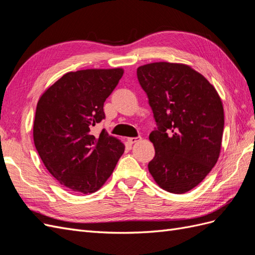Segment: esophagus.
<instances>
[{
  "label": "esophagus",
  "mask_w": 255,
  "mask_h": 255,
  "mask_svg": "<svg viewBox=\"0 0 255 255\" xmlns=\"http://www.w3.org/2000/svg\"><path fill=\"white\" fill-rule=\"evenodd\" d=\"M139 140H141V137H140V136H138V137H129V138H128V141L130 144H133V143H135V142H137V141H139Z\"/></svg>",
  "instance_id": "obj_1"
}]
</instances>
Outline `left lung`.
Here are the masks:
<instances>
[{"label": "left lung", "mask_w": 255, "mask_h": 255, "mask_svg": "<svg viewBox=\"0 0 255 255\" xmlns=\"http://www.w3.org/2000/svg\"><path fill=\"white\" fill-rule=\"evenodd\" d=\"M137 79L157 126L149 136L155 148L149 171L160 188L184 194L201 183L218 160L225 127L221 99L187 65L140 66Z\"/></svg>", "instance_id": "left-lung-1"}]
</instances>
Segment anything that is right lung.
Returning <instances> with one entry per match:
<instances>
[{"label":"right lung","mask_w":255,"mask_h":255,"mask_svg":"<svg viewBox=\"0 0 255 255\" xmlns=\"http://www.w3.org/2000/svg\"><path fill=\"white\" fill-rule=\"evenodd\" d=\"M123 70L87 69L69 72L45 90L37 104L34 143L48 171L69 190L92 194L113 173L125 144L102 129L103 106Z\"/></svg>","instance_id":"right-lung-1"}]
</instances>
